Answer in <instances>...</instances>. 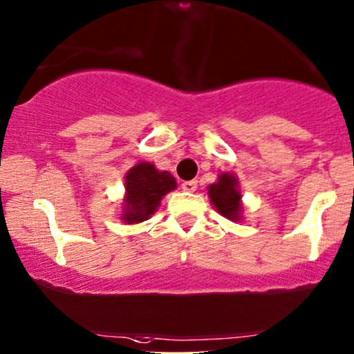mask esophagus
<instances>
[{"mask_svg": "<svg viewBox=\"0 0 354 354\" xmlns=\"http://www.w3.org/2000/svg\"><path fill=\"white\" fill-rule=\"evenodd\" d=\"M183 189L185 192H189V193H193V192H196V188H198V181H195V180H189V181H183Z\"/></svg>", "mask_w": 354, "mask_h": 354, "instance_id": "esophagus-1", "label": "esophagus"}]
</instances>
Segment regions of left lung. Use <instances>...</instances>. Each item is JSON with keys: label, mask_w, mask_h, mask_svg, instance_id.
I'll return each mask as SVG.
<instances>
[{"label": "left lung", "mask_w": 354, "mask_h": 354, "mask_svg": "<svg viewBox=\"0 0 354 354\" xmlns=\"http://www.w3.org/2000/svg\"><path fill=\"white\" fill-rule=\"evenodd\" d=\"M208 198L221 216L230 221L243 220L242 193L234 173H220L218 180L208 186Z\"/></svg>", "instance_id": "1"}]
</instances>
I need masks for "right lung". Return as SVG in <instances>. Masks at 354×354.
I'll return each mask as SVG.
<instances>
[{
  "label": "right lung",
  "instance_id": "right-lung-1",
  "mask_svg": "<svg viewBox=\"0 0 354 354\" xmlns=\"http://www.w3.org/2000/svg\"><path fill=\"white\" fill-rule=\"evenodd\" d=\"M169 171H159L153 162L141 161L124 176V198L119 220L126 225L142 223L158 212L162 196L176 189Z\"/></svg>",
  "mask_w": 354,
  "mask_h": 354
}]
</instances>
